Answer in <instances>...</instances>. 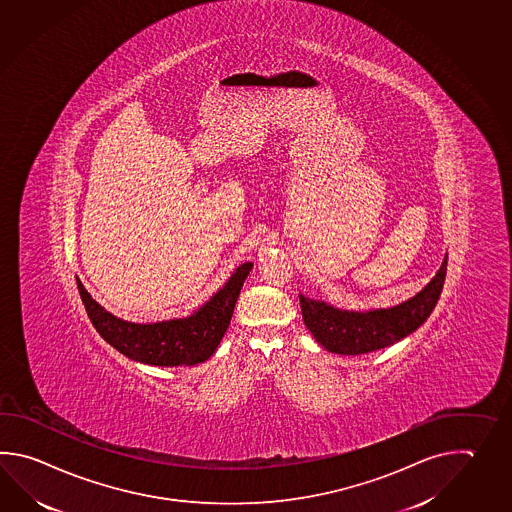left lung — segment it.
I'll use <instances>...</instances> for the list:
<instances>
[{"instance_id": "left-lung-1", "label": "left lung", "mask_w": 512, "mask_h": 512, "mask_svg": "<svg viewBox=\"0 0 512 512\" xmlns=\"http://www.w3.org/2000/svg\"><path fill=\"white\" fill-rule=\"evenodd\" d=\"M447 275V257L436 277L412 299L392 308L348 312L299 295L303 321L315 341L332 354L359 355L394 345L418 330L438 304Z\"/></svg>"}]
</instances>
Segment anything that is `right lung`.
Here are the masks:
<instances>
[{
  "label": "right lung",
  "mask_w": 512,
  "mask_h": 512,
  "mask_svg": "<svg viewBox=\"0 0 512 512\" xmlns=\"http://www.w3.org/2000/svg\"><path fill=\"white\" fill-rule=\"evenodd\" d=\"M253 262L240 264L228 282L197 312L182 319L162 323H127L104 310L87 293L76 277L78 292L85 312L96 332L120 354L133 361L153 366H191L204 363L215 354L222 337L230 326L240 288L246 281Z\"/></svg>",
  "instance_id": "1"
}]
</instances>
